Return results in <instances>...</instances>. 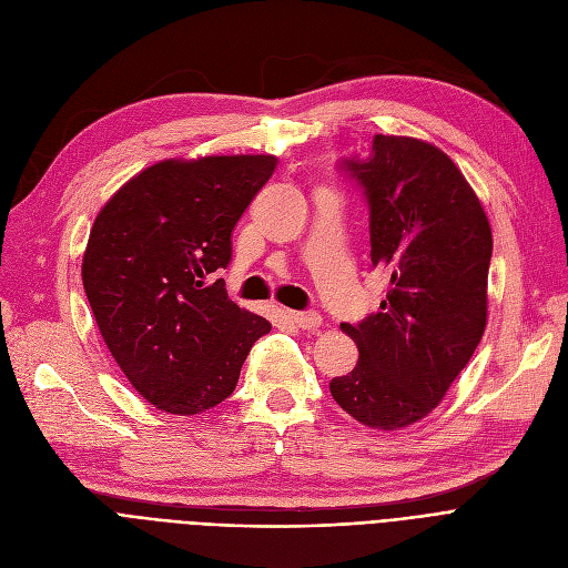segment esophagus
Segmentation results:
<instances>
[{
	"label": "esophagus",
	"mask_w": 568,
	"mask_h": 568,
	"mask_svg": "<svg viewBox=\"0 0 568 568\" xmlns=\"http://www.w3.org/2000/svg\"><path fill=\"white\" fill-rule=\"evenodd\" d=\"M290 322L300 326V329H317V326L322 324V317L317 313H300V311H290L287 313Z\"/></svg>",
	"instance_id": "34e87169"
}]
</instances>
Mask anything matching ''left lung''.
<instances>
[{
    "mask_svg": "<svg viewBox=\"0 0 568 568\" xmlns=\"http://www.w3.org/2000/svg\"><path fill=\"white\" fill-rule=\"evenodd\" d=\"M341 168L364 189L371 262L392 287L379 313L341 324L359 362L329 389L359 424L396 430L439 405L481 343L490 223L463 172L430 142L375 135L368 159Z\"/></svg>",
    "mask_w": 568,
    "mask_h": 568,
    "instance_id": "obj_1",
    "label": "left lung"
}]
</instances>
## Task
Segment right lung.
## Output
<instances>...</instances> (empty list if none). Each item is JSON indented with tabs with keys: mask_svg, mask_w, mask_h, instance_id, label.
Masks as SVG:
<instances>
[{
	"mask_svg": "<svg viewBox=\"0 0 568 568\" xmlns=\"http://www.w3.org/2000/svg\"><path fill=\"white\" fill-rule=\"evenodd\" d=\"M276 156L168 159L142 170L99 212L82 285L99 332L133 389L193 416L236 386L264 317L227 300L232 230L276 170Z\"/></svg>",
	"mask_w": 568,
	"mask_h": 568,
	"instance_id": "1",
	"label": "right lung"
}]
</instances>
